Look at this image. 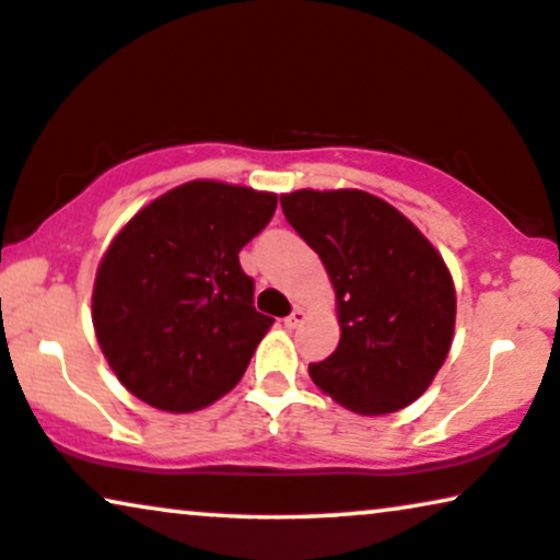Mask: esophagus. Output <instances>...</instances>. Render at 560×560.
Returning <instances> with one entry per match:
<instances>
[{"instance_id": "34e87169", "label": "esophagus", "mask_w": 560, "mask_h": 560, "mask_svg": "<svg viewBox=\"0 0 560 560\" xmlns=\"http://www.w3.org/2000/svg\"><path fill=\"white\" fill-rule=\"evenodd\" d=\"M302 323H304V310L302 307H294L292 315L284 319V325L289 327V330H294V327H300Z\"/></svg>"}]
</instances>
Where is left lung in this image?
Returning <instances> with one entry per match:
<instances>
[{"label":"left lung","instance_id":"obj_1","mask_svg":"<svg viewBox=\"0 0 560 560\" xmlns=\"http://www.w3.org/2000/svg\"><path fill=\"white\" fill-rule=\"evenodd\" d=\"M284 214L335 289L340 342L310 363L319 389L358 415L397 412L441 371L456 289L432 243L389 202L361 189L281 194Z\"/></svg>","mask_w":560,"mask_h":560}]
</instances>
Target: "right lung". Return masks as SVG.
Listing matches in <instances>:
<instances>
[{
  "label": "right lung",
  "mask_w": 560,
  "mask_h": 560,
  "mask_svg": "<svg viewBox=\"0 0 560 560\" xmlns=\"http://www.w3.org/2000/svg\"><path fill=\"white\" fill-rule=\"evenodd\" d=\"M276 212V194L182 184L143 207L96 268L92 323L125 389L194 412L241 382L273 317L253 307L237 253Z\"/></svg>",
  "instance_id": "add662e5"
}]
</instances>
